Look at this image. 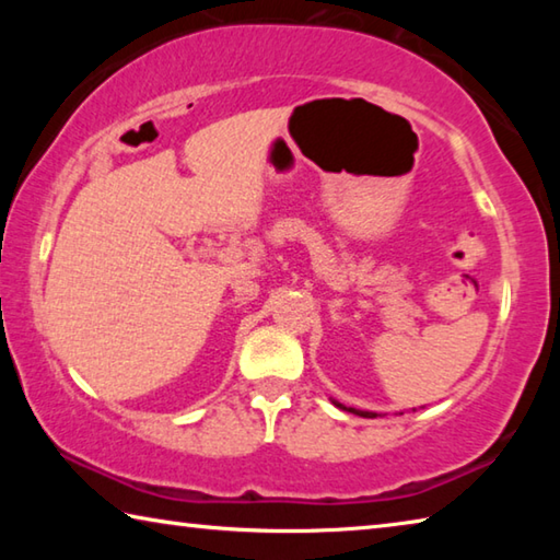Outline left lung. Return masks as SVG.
<instances>
[{
    "label": "left lung",
    "mask_w": 560,
    "mask_h": 560,
    "mask_svg": "<svg viewBox=\"0 0 560 560\" xmlns=\"http://www.w3.org/2000/svg\"><path fill=\"white\" fill-rule=\"evenodd\" d=\"M334 405H336V407H340V410H348V412H353V415H360V417H377L375 412H368V410H355V407H343V405H340V402H336V400H334Z\"/></svg>",
    "instance_id": "left-lung-1"
}]
</instances>
